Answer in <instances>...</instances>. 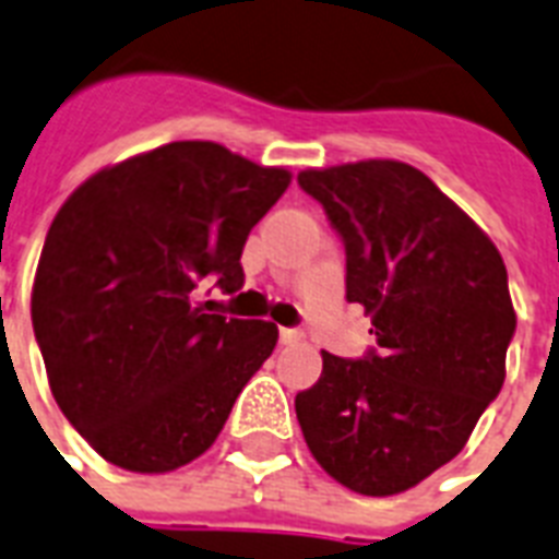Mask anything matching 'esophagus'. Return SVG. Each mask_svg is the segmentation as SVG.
I'll use <instances>...</instances> for the list:
<instances>
[{
	"mask_svg": "<svg viewBox=\"0 0 559 559\" xmlns=\"http://www.w3.org/2000/svg\"><path fill=\"white\" fill-rule=\"evenodd\" d=\"M278 340L281 345H296V342H301V331L298 328H281Z\"/></svg>",
	"mask_w": 559,
	"mask_h": 559,
	"instance_id": "1",
	"label": "esophagus"
}]
</instances>
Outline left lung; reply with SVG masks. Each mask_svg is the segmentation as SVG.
I'll use <instances>...</instances> for the list:
<instances>
[{
  "instance_id": "1",
  "label": "left lung",
  "mask_w": 559,
  "mask_h": 559,
  "mask_svg": "<svg viewBox=\"0 0 559 559\" xmlns=\"http://www.w3.org/2000/svg\"><path fill=\"white\" fill-rule=\"evenodd\" d=\"M345 246V298L377 348L322 350L296 394L313 459L362 496L403 493L443 467L504 382L516 331L508 270L490 237L412 165L368 159L298 174Z\"/></svg>"
}]
</instances>
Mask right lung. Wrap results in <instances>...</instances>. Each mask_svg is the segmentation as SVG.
Masks as SVG:
<instances>
[{
  "label": "right lung",
  "mask_w": 559,
  "mask_h": 559,
  "mask_svg": "<svg viewBox=\"0 0 559 559\" xmlns=\"http://www.w3.org/2000/svg\"><path fill=\"white\" fill-rule=\"evenodd\" d=\"M214 142H174L98 170L57 211L31 322L51 394L116 467L168 473L209 450L278 328L202 313L193 289L243 287L246 237L287 191Z\"/></svg>",
  "instance_id": "obj_1"
}]
</instances>
